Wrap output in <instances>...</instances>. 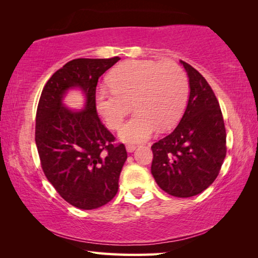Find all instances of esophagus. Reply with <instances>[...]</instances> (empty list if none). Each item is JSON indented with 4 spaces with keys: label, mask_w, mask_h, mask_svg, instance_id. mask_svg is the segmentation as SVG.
<instances>
[{
    "label": "esophagus",
    "mask_w": 258,
    "mask_h": 258,
    "mask_svg": "<svg viewBox=\"0 0 258 258\" xmlns=\"http://www.w3.org/2000/svg\"><path fill=\"white\" fill-rule=\"evenodd\" d=\"M135 149H137V146H135V145H127V146H126V150H127V152H133Z\"/></svg>",
    "instance_id": "obj_1"
}]
</instances>
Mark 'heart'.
Instances as JSON below:
<instances>
[{
    "instance_id": "1",
    "label": "heart",
    "mask_w": 258,
    "mask_h": 258,
    "mask_svg": "<svg viewBox=\"0 0 258 258\" xmlns=\"http://www.w3.org/2000/svg\"><path fill=\"white\" fill-rule=\"evenodd\" d=\"M109 85L98 87L95 108L109 128L118 130L132 102L134 115L119 131V138L128 143L146 141L159 127H172L189 97L185 73L173 61H125L112 69Z\"/></svg>"
}]
</instances>
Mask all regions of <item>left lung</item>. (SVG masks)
<instances>
[{
	"mask_svg": "<svg viewBox=\"0 0 258 258\" xmlns=\"http://www.w3.org/2000/svg\"><path fill=\"white\" fill-rule=\"evenodd\" d=\"M180 62L189 77V100L175 130L152 145L151 174L168 195L189 198L215 181L226 155V133L212 87L198 71Z\"/></svg>",
	"mask_w": 258,
	"mask_h": 258,
	"instance_id": "obj_1",
	"label": "left lung"
}]
</instances>
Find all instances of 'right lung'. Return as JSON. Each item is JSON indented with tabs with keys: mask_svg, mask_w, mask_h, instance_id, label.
<instances>
[{
	"mask_svg": "<svg viewBox=\"0 0 258 258\" xmlns=\"http://www.w3.org/2000/svg\"><path fill=\"white\" fill-rule=\"evenodd\" d=\"M120 58L74 59L56 71L42 91L36 112L35 142L43 172L56 192L80 209L108 204L118 191L127 152L100 121L95 108L99 77ZM80 88L86 107L73 111L62 101Z\"/></svg>",
	"mask_w": 258,
	"mask_h": 258,
	"instance_id": "obj_1",
	"label": "right lung"
}]
</instances>
